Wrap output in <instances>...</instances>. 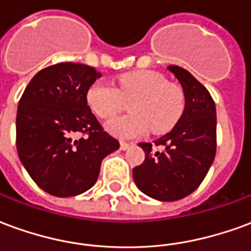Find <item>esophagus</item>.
Returning <instances> with one entry per match:
<instances>
[{
    "instance_id": "34e87169",
    "label": "esophagus",
    "mask_w": 251,
    "mask_h": 251,
    "mask_svg": "<svg viewBox=\"0 0 251 251\" xmlns=\"http://www.w3.org/2000/svg\"><path fill=\"white\" fill-rule=\"evenodd\" d=\"M129 147H130V144H127V142H124V141L120 142L121 151H126V149H129Z\"/></svg>"
}]
</instances>
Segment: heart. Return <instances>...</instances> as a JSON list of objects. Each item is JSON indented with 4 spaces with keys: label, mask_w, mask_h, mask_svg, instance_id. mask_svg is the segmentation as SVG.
<instances>
[{
    "label": "heart",
    "mask_w": 251,
    "mask_h": 251,
    "mask_svg": "<svg viewBox=\"0 0 251 251\" xmlns=\"http://www.w3.org/2000/svg\"><path fill=\"white\" fill-rule=\"evenodd\" d=\"M122 98L130 99V114L106 122V130L118 138H133L151 130L161 133L179 121L185 106L183 88L168 83L154 71H134L118 77L117 88L106 80H95L88 87L86 100L99 118H109L120 111Z\"/></svg>",
    "instance_id": "1"
}]
</instances>
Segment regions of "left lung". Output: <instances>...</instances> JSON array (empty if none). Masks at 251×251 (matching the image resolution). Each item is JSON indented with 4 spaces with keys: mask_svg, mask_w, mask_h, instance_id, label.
Instances as JSON below:
<instances>
[{
    "mask_svg": "<svg viewBox=\"0 0 251 251\" xmlns=\"http://www.w3.org/2000/svg\"><path fill=\"white\" fill-rule=\"evenodd\" d=\"M183 87L184 111L174 129L154 141L140 142L145 160L133 169L138 189L153 199L175 201L192 194L214 163L216 109L207 88L187 70L169 66Z\"/></svg>",
    "mask_w": 251,
    "mask_h": 251,
    "instance_id": "left-lung-1",
    "label": "left lung"
}]
</instances>
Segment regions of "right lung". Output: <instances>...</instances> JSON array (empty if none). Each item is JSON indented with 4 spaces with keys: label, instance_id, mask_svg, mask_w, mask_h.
I'll return each mask as SVG.
<instances>
[{
    "label": "right lung",
    "instance_id": "right-lung-1",
    "mask_svg": "<svg viewBox=\"0 0 251 251\" xmlns=\"http://www.w3.org/2000/svg\"><path fill=\"white\" fill-rule=\"evenodd\" d=\"M100 72L80 63H57L28 83L16 117V145L26 172L57 198L86 192L100 164L120 142L107 134L86 100ZM77 134L86 137L76 139Z\"/></svg>",
    "mask_w": 251,
    "mask_h": 251
}]
</instances>
